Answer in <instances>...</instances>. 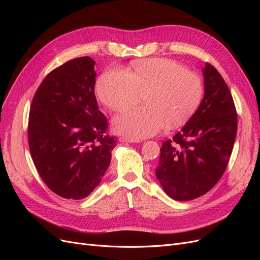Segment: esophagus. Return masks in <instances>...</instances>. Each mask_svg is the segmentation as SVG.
I'll return each mask as SVG.
<instances>
[{"instance_id":"34e87169","label":"esophagus","mask_w":260,"mask_h":260,"mask_svg":"<svg viewBox=\"0 0 260 260\" xmlns=\"http://www.w3.org/2000/svg\"><path fill=\"white\" fill-rule=\"evenodd\" d=\"M119 140L121 141V142H128V143H136V142H140L139 140L130 139V138H124V137H121Z\"/></svg>"}]
</instances>
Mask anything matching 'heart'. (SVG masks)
Here are the masks:
<instances>
[{"label": "heart", "instance_id": "1", "mask_svg": "<svg viewBox=\"0 0 260 260\" xmlns=\"http://www.w3.org/2000/svg\"><path fill=\"white\" fill-rule=\"evenodd\" d=\"M100 101L108 109L121 112L137 105L143 95L145 107L131 109L114 119L117 132L130 139L156 135L165 124H184L199 108L204 93L200 75L164 57L133 62L127 73L108 69L95 85Z\"/></svg>", "mask_w": 260, "mask_h": 260}]
</instances>
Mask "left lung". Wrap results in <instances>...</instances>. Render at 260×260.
<instances>
[{
    "label": "left lung",
    "instance_id": "8db88e82",
    "mask_svg": "<svg viewBox=\"0 0 260 260\" xmlns=\"http://www.w3.org/2000/svg\"><path fill=\"white\" fill-rule=\"evenodd\" d=\"M205 94L184 127L160 148L156 177L170 198L191 201L207 193L222 177L238 130L237 109L218 70L203 68Z\"/></svg>",
    "mask_w": 260,
    "mask_h": 260
}]
</instances>
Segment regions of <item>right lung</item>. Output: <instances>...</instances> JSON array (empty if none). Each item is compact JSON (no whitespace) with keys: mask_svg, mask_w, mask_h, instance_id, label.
I'll list each match as a JSON object with an SVG mask.
<instances>
[{"mask_svg":"<svg viewBox=\"0 0 260 260\" xmlns=\"http://www.w3.org/2000/svg\"><path fill=\"white\" fill-rule=\"evenodd\" d=\"M91 57L53 69L31 103L28 142L43 182L60 198L81 200L101 182L117 138L94 94L96 73Z\"/></svg>","mask_w":260,"mask_h":260,"instance_id":"obj_1","label":"right lung"}]
</instances>
